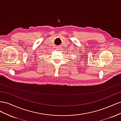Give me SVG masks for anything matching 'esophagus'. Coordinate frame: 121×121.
<instances>
[{
  "mask_svg": "<svg viewBox=\"0 0 121 121\" xmlns=\"http://www.w3.org/2000/svg\"><path fill=\"white\" fill-rule=\"evenodd\" d=\"M60 47H57V48H56V49H57V50H58V49H60Z\"/></svg>",
  "mask_w": 121,
  "mask_h": 121,
  "instance_id": "esophagus-1",
  "label": "esophagus"
}]
</instances>
